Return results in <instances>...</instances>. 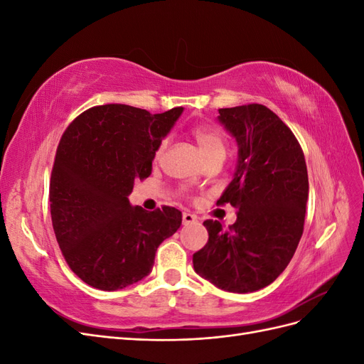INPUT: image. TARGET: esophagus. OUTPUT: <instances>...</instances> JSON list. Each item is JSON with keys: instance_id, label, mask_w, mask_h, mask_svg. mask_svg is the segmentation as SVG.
I'll list each match as a JSON object with an SVG mask.
<instances>
[{"instance_id": "esophagus-1", "label": "esophagus", "mask_w": 364, "mask_h": 364, "mask_svg": "<svg viewBox=\"0 0 364 364\" xmlns=\"http://www.w3.org/2000/svg\"><path fill=\"white\" fill-rule=\"evenodd\" d=\"M196 222H197V217L194 214H190V213L182 214V223L183 225H191V223H196Z\"/></svg>"}]
</instances>
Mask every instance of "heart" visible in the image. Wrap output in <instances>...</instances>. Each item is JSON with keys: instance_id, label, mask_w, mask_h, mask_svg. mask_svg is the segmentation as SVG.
<instances>
[{"instance_id": "obj_1", "label": "heart", "mask_w": 364, "mask_h": 364, "mask_svg": "<svg viewBox=\"0 0 364 364\" xmlns=\"http://www.w3.org/2000/svg\"><path fill=\"white\" fill-rule=\"evenodd\" d=\"M191 135L199 144L202 153L205 155L206 161L213 158H225L226 149H228V139L225 134L220 129L213 126H196L191 129ZM167 147V139H162L158 146L156 153H161Z\"/></svg>"}]
</instances>
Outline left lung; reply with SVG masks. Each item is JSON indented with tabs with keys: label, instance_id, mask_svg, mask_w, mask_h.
<instances>
[{
	"label": "left lung",
	"instance_id": "8db88e82",
	"mask_svg": "<svg viewBox=\"0 0 364 364\" xmlns=\"http://www.w3.org/2000/svg\"><path fill=\"white\" fill-rule=\"evenodd\" d=\"M218 121L238 144V162L217 205L237 208L223 229L205 220L208 243L193 255L196 273L215 287L252 293L289 266L304 232L308 173L304 151L284 121L262 105L218 109Z\"/></svg>",
	"mask_w": 364,
	"mask_h": 364
}]
</instances>
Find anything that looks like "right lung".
<instances>
[{
  "instance_id": "obj_1",
  "label": "right lung",
  "mask_w": 364,
  "mask_h": 364,
  "mask_svg": "<svg viewBox=\"0 0 364 364\" xmlns=\"http://www.w3.org/2000/svg\"><path fill=\"white\" fill-rule=\"evenodd\" d=\"M182 112L103 105L63 132L50 181L51 222L65 261L91 287L114 291L146 278L158 246L179 229V209L147 213L129 194L151 174L159 142Z\"/></svg>"
}]
</instances>
